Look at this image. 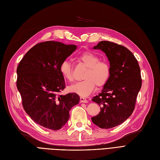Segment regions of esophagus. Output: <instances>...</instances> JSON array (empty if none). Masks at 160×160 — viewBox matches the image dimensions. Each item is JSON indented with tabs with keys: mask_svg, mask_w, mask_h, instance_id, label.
Segmentation results:
<instances>
[{
	"mask_svg": "<svg viewBox=\"0 0 160 160\" xmlns=\"http://www.w3.org/2000/svg\"><path fill=\"white\" fill-rule=\"evenodd\" d=\"M80 102L81 103H87V102H88V100H87L86 98H83V97H80Z\"/></svg>",
	"mask_w": 160,
	"mask_h": 160,
	"instance_id": "esophagus-1",
	"label": "esophagus"
}]
</instances>
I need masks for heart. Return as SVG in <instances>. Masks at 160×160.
Returning a JSON list of instances; mask_svg holds the SVG:
<instances>
[{
  "instance_id": "heart-1",
  "label": "heart",
  "mask_w": 160,
  "mask_h": 160,
  "mask_svg": "<svg viewBox=\"0 0 160 160\" xmlns=\"http://www.w3.org/2000/svg\"><path fill=\"white\" fill-rule=\"evenodd\" d=\"M78 58L88 67L84 75V80L71 85L69 90L73 93L86 97L94 90L95 85L102 87L107 83L110 75V68L107 63L100 62L96 55L90 52L81 54ZM60 72L64 80L68 82L73 80L72 68L69 62L64 61L61 64Z\"/></svg>"
}]
</instances>
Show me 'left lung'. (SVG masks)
Wrapping results in <instances>:
<instances>
[{
	"instance_id": "8db88e82",
	"label": "left lung",
	"mask_w": 160,
	"mask_h": 160,
	"mask_svg": "<svg viewBox=\"0 0 160 160\" xmlns=\"http://www.w3.org/2000/svg\"><path fill=\"white\" fill-rule=\"evenodd\" d=\"M93 49L106 54L110 75L101 93L92 99L100 106V112L91 119L100 128L109 129L120 125L134 110L142 87L140 68L134 55L122 45L101 41Z\"/></svg>"
}]
</instances>
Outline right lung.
Returning <instances> with one entry per match:
<instances>
[{
  "instance_id": "right-lung-1",
  "label": "right lung",
  "mask_w": 160,
  "mask_h": 160,
  "mask_svg": "<svg viewBox=\"0 0 160 160\" xmlns=\"http://www.w3.org/2000/svg\"><path fill=\"white\" fill-rule=\"evenodd\" d=\"M76 48L74 44L53 40L41 42L28 51L17 67V86L25 112L50 130L63 127L71 108L80 102L76 93L58 94L66 86L60 66Z\"/></svg>"
}]
</instances>
